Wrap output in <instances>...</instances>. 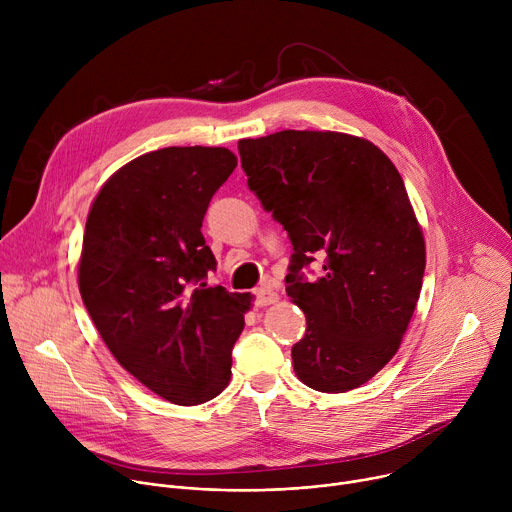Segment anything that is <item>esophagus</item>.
Instances as JSON below:
<instances>
[{
  "mask_svg": "<svg viewBox=\"0 0 512 512\" xmlns=\"http://www.w3.org/2000/svg\"><path fill=\"white\" fill-rule=\"evenodd\" d=\"M273 302H277V294L269 285H263L255 291V306H269Z\"/></svg>",
  "mask_w": 512,
  "mask_h": 512,
  "instance_id": "34e87169",
  "label": "esophagus"
}]
</instances>
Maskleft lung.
Masks as SVG:
<instances>
[{
  "instance_id": "1",
  "label": "left lung",
  "mask_w": 512,
  "mask_h": 512,
  "mask_svg": "<svg viewBox=\"0 0 512 512\" xmlns=\"http://www.w3.org/2000/svg\"><path fill=\"white\" fill-rule=\"evenodd\" d=\"M239 156L294 245L285 291L306 314L296 375L322 393L360 387L395 356L423 283L425 243L397 168L371 141L336 131L241 139ZM314 260L321 271L308 278Z\"/></svg>"
}]
</instances>
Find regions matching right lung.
I'll list each match as a JSON object with an SVG mask.
<instances>
[{
    "label": "right lung",
    "instance_id": "obj_1",
    "mask_svg": "<svg viewBox=\"0 0 512 512\" xmlns=\"http://www.w3.org/2000/svg\"><path fill=\"white\" fill-rule=\"evenodd\" d=\"M237 168L227 148H164L135 158L97 194L79 289L101 338L141 385L176 405L214 399L231 379L249 294L208 283L210 198Z\"/></svg>",
    "mask_w": 512,
    "mask_h": 512
}]
</instances>
